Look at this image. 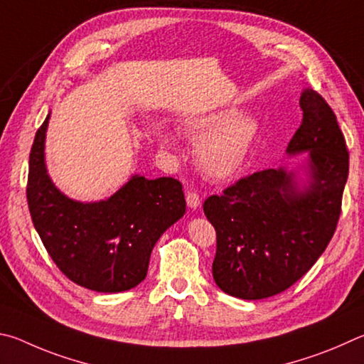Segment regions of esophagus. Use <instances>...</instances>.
<instances>
[{
  "label": "esophagus",
  "mask_w": 364,
  "mask_h": 364,
  "mask_svg": "<svg viewBox=\"0 0 364 364\" xmlns=\"http://www.w3.org/2000/svg\"><path fill=\"white\" fill-rule=\"evenodd\" d=\"M186 200H187V205L188 208L192 209H196L200 205H201V200H200V195L196 192H187L186 195Z\"/></svg>",
  "instance_id": "34e87169"
}]
</instances>
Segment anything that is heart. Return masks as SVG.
Masks as SVG:
<instances>
[{"mask_svg": "<svg viewBox=\"0 0 364 364\" xmlns=\"http://www.w3.org/2000/svg\"><path fill=\"white\" fill-rule=\"evenodd\" d=\"M183 132L200 139L195 156L203 174L214 181H227L243 168L257 139L259 123L250 113L237 108H220L201 117L190 118ZM164 144H171L169 134H161Z\"/></svg>", "mask_w": 364, "mask_h": 364, "instance_id": "heart-1", "label": "heart"}]
</instances>
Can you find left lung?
Instances as JSON below:
<instances>
[{
  "instance_id": "8db88e82",
  "label": "left lung",
  "mask_w": 364,
  "mask_h": 364,
  "mask_svg": "<svg viewBox=\"0 0 364 364\" xmlns=\"http://www.w3.org/2000/svg\"><path fill=\"white\" fill-rule=\"evenodd\" d=\"M302 123L286 153H307L297 171L265 169L240 178L205 201L218 235L213 277L233 297L257 301L279 294L307 273L326 250L341 215L348 151L333 108L304 89Z\"/></svg>"
}]
</instances>
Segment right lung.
<instances>
[{"instance_id":"right-lung-1","label":"right lung","mask_w":364,"mask_h":364,"mask_svg":"<svg viewBox=\"0 0 364 364\" xmlns=\"http://www.w3.org/2000/svg\"><path fill=\"white\" fill-rule=\"evenodd\" d=\"M49 114L31 145L27 201L31 220L59 270L97 292H121L144 282L159 237L186 214L182 183L132 176L110 198L81 203L57 188L44 163Z\"/></svg>"}]
</instances>
